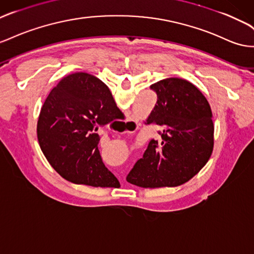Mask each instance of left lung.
<instances>
[{"mask_svg":"<svg viewBox=\"0 0 254 254\" xmlns=\"http://www.w3.org/2000/svg\"><path fill=\"white\" fill-rule=\"evenodd\" d=\"M157 102L145 124L163 127L150 140L127 182L142 188L176 187L206 164L214 148V123L207 99L189 81L168 78L150 85Z\"/></svg>","mask_w":254,"mask_h":254,"instance_id":"8db88e82","label":"left lung"}]
</instances>
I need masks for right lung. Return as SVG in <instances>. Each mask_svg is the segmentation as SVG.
Instances as JSON below:
<instances>
[{
  "label": "right lung",
  "mask_w": 254,
  "mask_h": 254,
  "mask_svg": "<svg viewBox=\"0 0 254 254\" xmlns=\"http://www.w3.org/2000/svg\"><path fill=\"white\" fill-rule=\"evenodd\" d=\"M122 111L109 87L95 76L74 72L48 95L37 122V139L48 162L66 181L93 187L119 183L102 162L100 126Z\"/></svg>",
  "instance_id": "obj_1"
}]
</instances>
